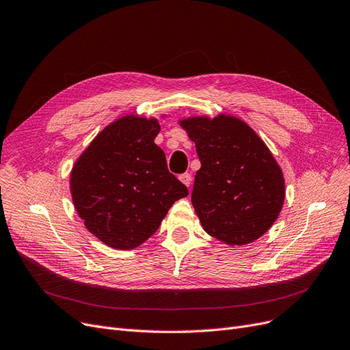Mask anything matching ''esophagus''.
<instances>
[{"label": "esophagus", "instance_id": "esophagus-1", "mask_svg": "<svg viewBox=\"0 0 350 350\" xmlns=\"http://www.w3.org/2000/svg\"><path fill=\"white\" fill-rule=\"evenodd\" d=\"M179 180L180 183H183L184 185H187V187H189L191 185V180H192V176H191V174H183V175H179Z\"/></svg>", "mask_w": 350, "mask_h": 350}]
</instances>
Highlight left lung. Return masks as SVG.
Masks as SVG:
<instances>
[{
    "label": "left lung",
    "mask_w": 350,
    "mask_h": 350,
    "mask_svg": "<svg viewBox=\"0 0 350 350\" xmlns=\"http://www.w3.org/2000/svg\"><path fill=\"white\" fill-rule=\"evenodd\" d=\"M180 126L201 161L191 200L204 230L230 245L260 239L280 214L286 195L282 167L269 148L234 116L188 118Z\"/></svg>",
    "instance_id": "obj_1"
}]
</instances>
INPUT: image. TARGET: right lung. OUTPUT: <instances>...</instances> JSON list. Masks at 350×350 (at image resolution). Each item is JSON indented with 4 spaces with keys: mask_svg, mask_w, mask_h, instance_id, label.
I'll return each mask as SVG.
<instances>
[{
    "mask_svg": "<svg viewBox=\"0 0 350 350\" xmlns=\"http://www.w3.org/2000/svg\"><path fill=\"white\" fill-rule=\"evenodd\" d=\"M159 131L157 119L123 116L97 135L73 166L70 191L76 211L111 248L145 243L172 204L188 195L153 142Z\"/></svg>",
    "mask_w": 350,
    "mask_h": 350,
    "instance_id": "right-lung-1",
    "label": "right lung"
}]
</instances>
